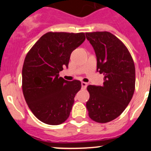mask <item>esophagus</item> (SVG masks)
Returning a JSON list of instances; mask_svg holds the SVG:
<instances>
[{
	"label": "esophagus",
	"instance_id": "34e87169",
	"mask_svg": "<svg viewBox=\"0 0 151 151\" xmlns=\"http://www.w3.org/2000/svg\"><path fill=\"white\" fill-rule=\"evenodd\" d=\"M81 85H82V88H83V89H85V88H87V86H88V83H85V82H82Z\"/></svg>",
	"mask_w": 151,
	"mask_h": 151
}]
</instances>
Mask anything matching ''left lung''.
Segmentation results:
<instances>
[{
  "label": "left lung",
  "mask_w": 151,
  "mask_h": 151,
  "mask_svg": "<svg viewBox=\"0 0 151 151\" xmlns=\"http://www.w3.org/2000/svg\"><path fill=\"white\" fill-rule=\"evenodd\" d=\"M97 58V71L104 75L102 86L88 85V115L97 123H107L124 111L135 90V66L130 52L115 35L107 31L86 33Z\"/></svg>",
  "instance_id": "left-lung-1"
}]
</instances>
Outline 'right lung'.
Listing matches in <instances>:
<instances>
[{
    "label": "right lung",
    "instance_id": "obj_1",
    "mask_svg": "<svg viewBox=\"0 0 151 151\" xmlns=\"http://www.w3.org/2000/svg\"><path fill=\"white\" fill-rule=\"evenodd\" d=\"M85 39V33L48 32L27 53L22 92L28 107L42 122L59 125L69 116L81 82L67 81L58 74L63 66L68 67L72 51Z\"/></svg>",
    "mask_w": 151,
    "mask_h": 151
}]
</instances>
